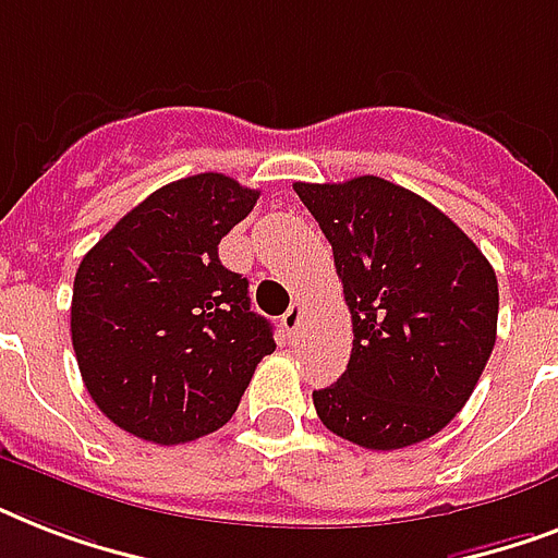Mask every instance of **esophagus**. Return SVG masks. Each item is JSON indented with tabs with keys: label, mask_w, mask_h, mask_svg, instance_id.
<instances>
[{
	"label": "esophagus",
	"mask_w": 558,
	"mask_h": 558,
	"mask_svg": "<svg viewBox=\"0 0 558 558\" xmlns=\"http://www.w3.org/2000/svg\"><path fill=\"white\" fill-rule=\"evenodd\" d=\"M301 324H304V304H298L295 301V304L283 313V318H280V327H283L289 336H295V332L301 330Z\"/></svg>",
	"instance_id": "obj_1"
}]
</instances>
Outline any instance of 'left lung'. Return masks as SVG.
<instances>
[{
    "label": "left lung",
    "instance_id": "left-lung-1",
    "mask_svg": "<svg viewBox=\"0 0 558 558\" xmlns=\"http://www.w3.org/2000/svg\"><path fill=\"white\" fill-rule=\"evenodd\" d=\"M330 240L353 350L313 390L332 434L393 451L428 440L472 397L498 330V280L481 248L432 202L379 177L295 182Z\"/></svg>",
    "mask_w": 558,
    "mask_h": 558
}]
</instances>
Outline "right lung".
<instances>
[{"mask_svg":"<svg viewBox=\"0 0 558 558\" xmlns=\"http://www.w3.org/2000/svg\"><path fill=\"white\" fill-rule=\"evenodd\" d=\"M260 193L196 173L150 193L92 245L74 275L72 344L95 405L124 432L179 446L234 416L271 324L219 240Z\"/></svg>","mask_w":558,"mask_h":558,"instance_id":"add662e5","label":"right lung"}]
</instances>
